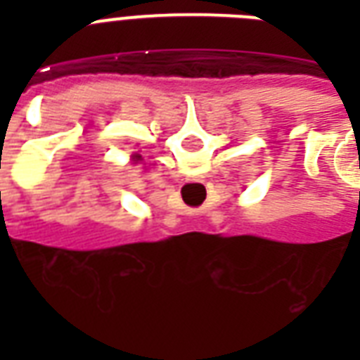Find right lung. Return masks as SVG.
<instances>
[{"instance_id":"right-lung-1","label":"right lung","mask_w":360,"mask_h":360,"mask_svg":"<svg viewBox=\"0 0 360 360\" xmlns=\"http://www.w3.org/2000/svg\"><path fill=\"white\" fill-rule=\"evenodd\" d=\"M132 160H134V162H140V160H141V155H138V153H136L134 157H132Z\"/></svg>"}]
</instances>
